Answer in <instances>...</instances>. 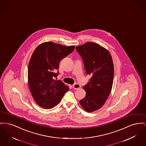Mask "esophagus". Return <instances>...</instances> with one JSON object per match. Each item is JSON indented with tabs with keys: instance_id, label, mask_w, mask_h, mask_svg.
<instances>
[{
	"instance_id": "esophagus-1",
	"label": "esophagus",
	"mask_w": 146,
	"mask_h": 146,
	"mask_svg": "<svg viewBox=\"0 0 146 146\" xmlns=\"http://www.w3.org/2000/svg\"><path fill=\"white\" fill-rule=\"evenodd\" d=\"M80 87H81L80 85L78 83L74 84L73 85V89H75V90H77V89L80 88Z\"/></svg>"
}]
</instances>
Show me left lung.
<instances>
[{"mask_svg":"<svg viewBox=\"0 0 146 146\" xmlns=\"http://www.w3.org/2000/svg\"><path fill=\"white\" fill-rule=\"evenodd\" d=\"M76 49L83 60L86 74L91 76L83 86L86 96L80 104L85 111H95L102 107L111 91L114 77L112 58L107 49L93 42Z\"/></svg>","mask_w":146,"mask_h":146,"instance_id":"left-lung-1","label":"left lung"}]
</instances>
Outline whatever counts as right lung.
Instances as JSON below:
<instances>
[{"label": "right lung", "mask_w": 146, "mask_h": 146, "mask_svg": "<svg viewBox=\"0 0 146 146\" xmlns=\"http://www.w3.org/2000/svg\"><path fill=\"white\" fill-rule=\"evenodd\" d=\"M74 48V46L45 42L33 52L28 64V86L35 101L42 108L54 107L69 90L61 80H55L54 78L59 74L61 60Z\"/></svg>", "instance_id": "obj_1"}]
</instances>
